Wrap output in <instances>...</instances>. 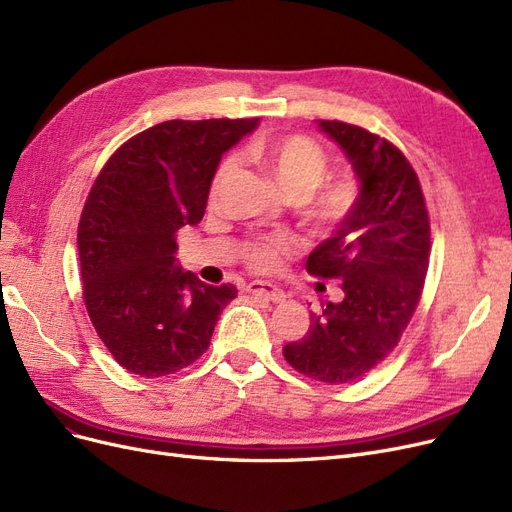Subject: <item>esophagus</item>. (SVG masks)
<instances>
[{
  "instance_id": "esophagus-1",
  "label": "esophagus",
  "mask_w": 512,
  "mask_h": 512,
  "mask_svg": "<svg viewBox=\"0 0 512 512\" xmlns=\"http://www.w3.org/2000/svg\"><path fill=\"white\" fill-rule=\"evenodd\" d=\"M247 292L258 294V297H265L271 303H284L286 301V292L282 288H277L269 282H252L247 286Z\"/></svg>"
}]
</instances>
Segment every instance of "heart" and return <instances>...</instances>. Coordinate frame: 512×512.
<instances>
[{"instance_id":"heart-1","label":"heart","mask_w":512,"mask_h":512,"mask_svg":"<svg viewBox=\"0 0 512 512\" xmlns=\"http://www.w3.org/2000/svg\"><path fill=\"white\" fill-rule=\"evenodd\" d=\"M250 158L267 170L286 196L299 200L305 222L320 235H329L342 226L359 205L361 185L350 175L327 179L329 156L316 141L301 134L271 136L254 141L247 149ZM235 160L226 158L218 166L211 183V194H218L222 183L232 173ZM297 250V241L277 235L252 243L247 262L256 271H273L282 265L284 256Z\"/></svg>"}]
</instances>
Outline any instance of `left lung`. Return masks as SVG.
Here are the masks:
<instances>
[{"mask_svg":"<svg viewBox=\"0 0 512 512\" xmlns=\"http://www.w3.org/2000/svg\"><path fill=\"white\" fill-rule=\"evenodd\" d=\"M361 185L359 205L309 254L305 269L337 277L339 303H322L286 361L327 384L359 380L382 363L406 331L429 267V218L421 183L395 145L359 126L318 119Z\"/></svg>","mask_w":512,"mask_h":512,"instance_id":"8db88e82","label":"left lung"}]
</instances>
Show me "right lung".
<instances>
[{"mask_svg": "<svg viewBox=\"0 0 512 512\" xmlns=\"http://www.w3.org/2000/svg\"><path fill=\"white\" fill-rule=\"evenodd\" d=\"M260 119L164 121L106 162L79 224L83 297L115 361L141 378L192 365L209 344L232 284L209 286L177 260V232L205 215L224 153Z\"/></svg>", "mask_w": 512, "mask_h": 512, "instance_id": "obj_1", "label": "right lung"}]
</instances>
